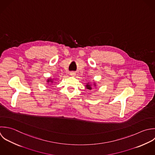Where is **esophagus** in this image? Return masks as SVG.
I'll return each mask as SVG.
<instances>
[{
	"label": "esophagus",
	"instance_id": "obj_1",
	"mask_svg": "<svg viewBox=\"0 0 155 155\" xmlns=\"http://www.w3.org/2000/svg\"><path fill=\"white\" fill-rule=\"evenodd\" d=\"M70 75H71V76H75V75H76V74H75V72H71L70 73Z\"/></svg>",
	"mask_w": 155,
	"mask_h": 155
}]
</instances>
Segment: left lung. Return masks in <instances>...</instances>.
Wrapping results in <instances>:
<instances>
[{
  "label": "left lung",
  "instance_id": "left-lung-1",
  "mask_svg": "<svg viewBox=\"0 0 155 155\" xmlns=\"http://www.w3.org/2000/svg\"><path fill=\"white\" fill-rule=\"evenodd\" d=\"M86 89H89V90H91L92 89V87H91V84H89V83H87L86 85Z\"/></svg>",
  "mask_w": 155,
  "mask_h": 155
}]
</instances>
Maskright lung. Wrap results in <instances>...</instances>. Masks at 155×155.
I'll return each mask as SVG.
<instances>
[{"mask_svg": "<svg viewBox=\"0 0 155 155\" xmlns=\"http://www.w3.org/2000/svg\"><path fill=\"white\" fill-rule=\"evenodd\" d=\"M47 82H48V83H49V82L53 83V80H52V79H48V81H47Z\"/></svg>", "mask_w": 155, "mask_h": 155, "instance_id": "add662e5", "label": "right lung"}]
</instances>
